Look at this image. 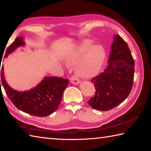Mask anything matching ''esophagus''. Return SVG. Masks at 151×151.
<instances>
[{
  "label": "esophagus",
  "mask_w": 151,
  "mask_h": 151,
  "mask_svg": "<svg viewBox=\"0 0 151 151\" xmlns=\"http://www.w3.org/2000/svg\"><path fill=\"white\" fill-rule=\"evenodd\" d=\"M70 82L73 85H78V84H80V81L78 80V79L76 77V76H73V77H71L70 78Z\"/></svg>",
  "instance_id": "34e87169"
}]
</instances>
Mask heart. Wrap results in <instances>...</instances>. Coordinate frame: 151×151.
Wrapping results in <instances>:
<instances>
[{
    "label": "heart",
    "mask_w": 151,
    "mask_h": 151,
    "mask_svg": "<svg viewBox=\"0 0 151 151\" xmlns=\"http://www.w3.org/2000/svg\"><path fill=\"white\" fill-rule=\"evenodd\" d=\"M92 43L93 42L90 40L81 42L73 48L64 58L66 64L75 63L80 58L76 63L75 69L76 73L84 78H90L96 76L105 58V50L103 46L97 44L89 48Z\"/></svg>",
    "instance_id": "obj_1"
}]
</instances>
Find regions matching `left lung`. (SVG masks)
Masks as SVG:
<instances>
[{"label": "left lung", "instance_id": "obj_1", "mask_svg": "<svg viewBox=\"0 0 151 151\" xmlns=\"http://www.w3.org/2000/svg\"><path fill=\"white\" fill-rule=\"evenodd\" d=\"M134 62L127 42L114 35L108 66L91 82L95 95L88 101L92 108L107 111L122 103L131 93L133 84Z\"/></svg>", "mask_w": 151, "mask_h": 151}]
</instances>
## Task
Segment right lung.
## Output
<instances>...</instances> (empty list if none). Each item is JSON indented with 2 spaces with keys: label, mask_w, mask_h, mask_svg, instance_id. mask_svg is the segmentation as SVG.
<instances>
[{
  "label": "right lung",
  "mask_w": 151,
  "mask_h": 151,
  "mask_svg": "<svg viewBox=\"0 0 151 151\" xmlns=\"http://www.w3.org/2000/svg\"><path fill=\"white\" fill-rule=\"evenodd\" d=\"M24 38L17 37L7 48L4 58L20 47L25 45ZM1 71V81L9 98L18 109L37 116H47L56 111L68 84L66 78L45 76L40 83L28 91H19L11 87L5 79L4 66Z\"/></svg>",
  "instance_id": "1"
}]
</instances>
